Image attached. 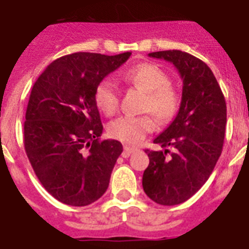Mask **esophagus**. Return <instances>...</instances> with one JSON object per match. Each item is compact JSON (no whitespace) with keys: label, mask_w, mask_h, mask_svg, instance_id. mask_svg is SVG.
<instances>
[{"label":"esophagus","mask_w":249,"mask_h":249,"mask_svg":"<svg viewBox=\"0 0 249 249\" xmlns=\"http://www.w3.org/2000/svg\"><path fill=\"white\" fill-rule=\"evenodd\" d=\"M137 151V148L129 147V146H124V151H123V158H129L133 152Z\"/></svg>","instance_id":"1"}]
</instances>
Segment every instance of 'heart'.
Instances as JSON below:
<instances>
[{"instance_id": "obj_1", "label": "heart", "mask_w": 249, "mask_h": 249, "mask_svg": "<svg viewBox=\"0 0 249 249\" xmlns=\"http://www.w3.org/2000/svg\"><path fill=\"white\" fill-rule=\"evenodd\" d=\"M124 80L146 91L143 111L152 112L161 123H169L176 117L181 105L179 95L169 85V77L165 72L156 64H136L124 72ZM94 101L105 115H115L120 105L116 86L109 80L101 81L94 91ZM155 128L156 123L151 115L123 116L109 124L108 134L125 144H138Z\"/></svg>"}]
</instances>
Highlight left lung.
Here are the masks:
<instances>
[{"instance_id":"left-lung-1","label":"left lung","mask_w":249,"mask_h":249,"mask_svg":"<svg viewBox=\"0 0 249 249\" xmlns=\"http://www.w3.org/2000/svg\"><path fill=\"white\" fill-rule=\"evenodd\" d=\"M148 56L173 64L183 86L177 116L154 140L161 150H146L150 164L142 186L158 204L177 205L193 196L216 166L224 146L226 102L211 68L196 56L181 50Z\"/></svg>"}]
</instances>
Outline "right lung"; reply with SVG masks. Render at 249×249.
Here are the masks:
<instances>
[{
  "instance_id": "1",
  "label": "right lung",
  "mask_w": 249,
  "mask_h": 249,
  "mask_svg": "<svg viewBox=\"0 0 249 249\" xmlns=\"http://www.w3.org/2000/svg\"><path fill=\"white\" fill-rule=\"evenodd\" d=\"M132 53H75L49 64L29 95L24 148L38 181L56 200L85 207L106 193L123 144L101 141L95 88Z\"/></svg>"
}]
</instances>
